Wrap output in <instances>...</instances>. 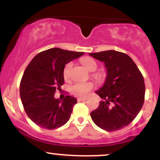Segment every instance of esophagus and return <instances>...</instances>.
<instances>
[{
    "mask_svg": "<svg viewBox=\"0 0 160 160\" xmlns=\"http://www.w3.org/2000/svg\"><path fill=\"white\" fill-rule=\"evenodd\" d=\"M86 98H79L78 99V102H84V101H86Z\"/></svg>",
    "mask_w": 160,
    "mask_h": 160,
    "instance_id": "1",
    "label": "esophagus"
}]
</instances>
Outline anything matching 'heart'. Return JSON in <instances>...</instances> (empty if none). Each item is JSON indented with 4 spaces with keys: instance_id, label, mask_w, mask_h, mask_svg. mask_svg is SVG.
I'll use <instances>...</instances> for the list:
<instances>
[{
    "instance_id": "obj_1",
    "label": "heart",
    "mask_w": 160,
    "mask_h": 160,
    "mask_svg": "<svg viewBox=\"0 0 160 160\" xmlns=\"http://www.w3.org/2000/svg\"><path fill=\"white\" fill-rule=\"evenodd\" d=\"M82 65L85 67L89 71H95L97 68V63L93 58H83L81 60ZM72 64L68 63L65 65L64 68V77L67 78L69 75L70 70H71ZM93 88V84L89 82H78L73 84L71 87V92L72 94L78 97H85L88 95Z\"/></svg>"
}]
</instances>
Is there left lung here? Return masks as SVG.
Listing matches in <instances>:
<instances>
[{"mask_svg":"<svg viewBox=\"0 0 160 160\" xmlns=\"http://www.w3.org/2000/svg\"><path fill=\"white\" fill-rule=\"evenodd\" d=\"M104 62V85L95 92L103 99L90 116L94 123L108 132L128 126L140 112L144 101L145 85L142 74L128 55L115 50L89 53Z\"/></svg>","mask_w":160,"mask_h":160,"instance_id":"8db88e82","label":"left lung"}]
</instances>
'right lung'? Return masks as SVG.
Wrapping results in <instances>:
<instances>
[{
  "instance_id": "obj_1",
  "label": "right lung",
  "mask_w": 160,
  "mask_h": 160,
  "mask_svg": "<svg viewBox=\"0 0 160 160\" xmlns=\"http://www.w3.org/2000/svg\"><path fill=\"white\" fill-rule=\"evenodd\" d=\"M84 54L51 48L38 53L28 65L20 83V97L28 117L40 127L53 129L69 120L77 99L67 95L62 100L54 95L65 82L66 64Z\"/></svg>"
}]
</instances>
